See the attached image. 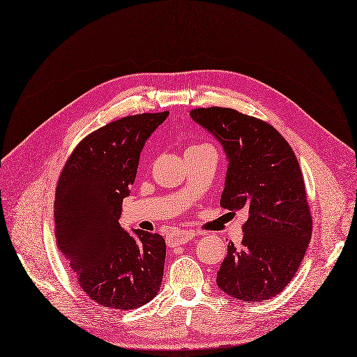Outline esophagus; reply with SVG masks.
I'll return each mask as SVG.
<instances>
[{"label": "esophagus", "mask_w": 357, "mask_h": 357, "mask_svg": "<svg viewBox=\"0 0 357 357\" xmlns=\"http://www.w3.org/2000/svg\"><path fill=\"white\" fill-rule=\"evenodd\" d=\"M194 236H195V232H194V231H188V229H187V231H178V232H175L172 236H169L167 245H170V247L182 245V244L188 243L190 240H192Z\"/></svg>", "instance_id": "esophagus-1"}]
</instances>
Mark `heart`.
Wrapping results in <instances>:
<instances>
[{
	"label": "heart",
	"instance_id": "heart-1",
	"mask_svg": "<svg viewBox=\"0 0 357 357\" xmlns=\"http://www.w3.org/2000/svg\"><path fill=\"white\" fill-rule=\"evenodd\" d=\"M202 145H207V144H202ZM195 147H200V145H195Z\"/></svg>",
	"mask_w": 357,
	"mask_h": 357
}]
</instances>
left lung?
<instances>
[{
	"label": "left lung",
	"mask_w": 357,
	"mask_h": 357,
	"mask_svg": "<svg viewBox=\"0 0 357 357\" xmlns=\"http://www.w3.org/2000/svg\"><path fill=\"white\" fill-rule=\"evenodd\" d=\"M190 116L225 151L228 169L220 206L248 212L241 245L228 244L218 287L243 301L272 298L293 280L312 235L296 154L269 123L234 109H195Z\"/></svg>",
	"instance_id": "8db88e82"
}]
</instances>
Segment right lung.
I'll list each match as a JSON object with an SVG mask.
<instances>
[{"instance_id": "obj_1", "label": "right lung", "mask_w": 357, "mask_h": 357, "mask_svg": "<svg viewBox=\"0 0 357 357\" xmlns=\"http://www.w3.org/2000/svg\"><path fill=\"white\" fill-rule=\"evenodd\" d=\"M167 116L169 112L128 116L92 132L79 142L59 179L57 245L82 291L104 307L130 310L160 291L163 236L128 232L119 219L145 141Z\"/></svg>"}]
</instances>
